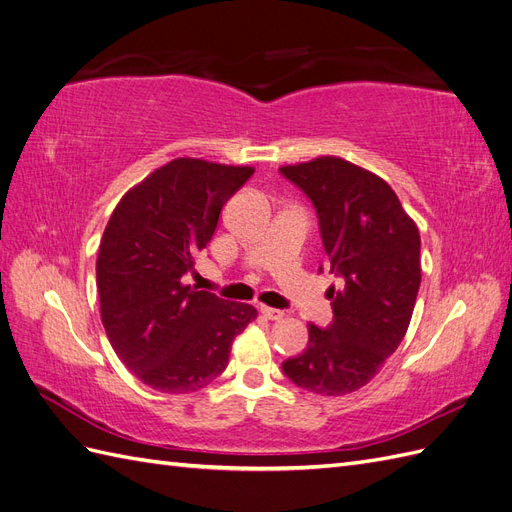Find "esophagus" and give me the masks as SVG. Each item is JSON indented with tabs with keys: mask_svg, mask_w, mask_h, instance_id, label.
<instances>
[{
	"mask_svg": "<svg viewBox=\"0 0 512 512\" xmlns=\"http://www.w3.org/2000/svg\"><path fill=\"white\" fill-rule=\"evenodd\" d=\"M260 312H262V316H265L267 320H282V318H284V312H282V309H275V307L262 305V307H260Z\"/></svg>",
	"mask_w": 512,
	"mask_h": 512,
	"instance_id": "1",
	"label": "esophagus"
}]
</instances>
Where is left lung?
I'll return each mask as SVG.
<instances>
[{
    "label": "left lung",
    "instance_id": "left-lung-1",
    "mask_svg": "<svg viewBox=\"0 0 512 512\" xmlns=\"http://www.w3.org/2000/svg\"><path fill=\"white\" fill-rule=\"evenodd\" d=\"M282 175L312 198L331 273L329 329L309 324V344L284 374L305 391L346 395L374 378L404 339L421 286V235L376 173L337 156L286 164Z\"/></svg>",
    "mask_w": 512,
    "mask_h": 512
}]
</instances>
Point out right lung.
<instances>
[{
	"mask_svg": "<svg viewBox=\"0 0 512 512\" xmlns=\"http://www.w3.org/2000/svg\"><path fill=\"white\" fill-rule=\"evenodd\" d=\"M252 166L175 158L121 196L100 241V318L115 354L160 393L205 389L258 312L181 277L211 241L222 207Z\"/></svg>",
	"mask_w": 512,
	"mask_h": 512,
	"instance_id": "add662e5",
	"label": "right lung"
}]
</instances>
